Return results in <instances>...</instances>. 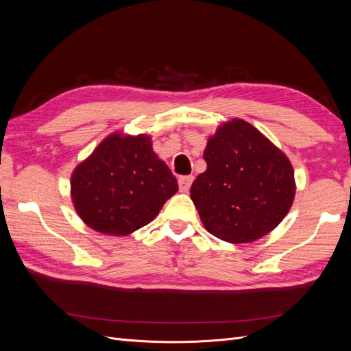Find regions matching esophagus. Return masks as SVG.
Instances as JSON below:
<instances>
[{"mask_svg": "<svg viewBox=\"0 0 351 351\" xmlns=\"http://www.w3.org/2000/svg\"><path fill=\"white\" fill-rule=\"evenodd\" d=\"M193 182V176H183L178 178V187H180V192H189L190 186H192Z\"/></svg>", "mask_w": 351, "mask_h": 351, "instance_id": "1", "label": "esophagus"}]
</instances>
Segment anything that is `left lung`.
<instances>
[{"mask_svg": "<svg viewBox=\"0 0 351 351\" xmlns=\"http://www.w3.org/2000/svg\"><path fill=\"white\" fill-rule=\"evenodd\" d=\"M204 159L206 171L196 177L190 197L212 236L250 243L267 236L290 210L293 167L252 124L232 120L221 125Z\"/></svg>", "mask_w": 351, "mask_h": 351, "instance_id": "1", "label": "left lung"}]
</instances>
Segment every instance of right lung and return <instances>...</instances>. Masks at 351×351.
<instances>
[{
	"instance_id": "1",
	"label": "right lung",
	"mask_w": 351,
	"mask_h": 351,
	"mask_svg": "<svg viewBox=\"0 0 351 351\" xmlns=\"http://www.w3.org/2000/svg\"><path fill=\"white\" fill-rule=\"evenodd\" d=\"M178 190L149 136H108L71 176L79 217L104 234L127 236L159 214Z\"/></svg>"
}]
</instances>
